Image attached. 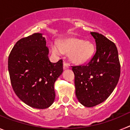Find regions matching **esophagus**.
<instances>
[{
  "label": "esophagus",
  "mask_w": 130,
  "mask_h": 130,
  "mask_svg": "<svg viewBox=\"0 0 130 130\" xmlns=\"http://www.w3.org/2000/svg\"><path fill=\"white\" fill-rule=\"evenodd\" d=\"M63 68H64V70H66V69L69 68L68 64L66 63V62H64V63H63Z\"/></svg>",
  "instance_id": "1"
}]
</instances>
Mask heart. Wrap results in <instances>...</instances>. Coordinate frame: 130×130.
<instances>
[{
    "label": "heart",
    "instance_id": "b5f03b06",
    "mask_svg": "<svg viewBox=\"0 0 130 130\" xmlns=\"http://www.w3.org/2000/svg\"><path fill=\"white\" fill-rule=\"evenodd\" d=\"M52 52L56 55L62 53H70V57L74 63L85 64L92 58L95 52L94 45L90 42L80 39H69L62 43L57 42L52 45Z\"/></svg>",
    "mask_w": 130,
    "mask_h": 130
}]
</instances>
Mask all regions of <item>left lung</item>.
<instances>
[{
    "label": "left lung",
    "instance_id": "8db88e82",
    "mask_svg": "<svg viewBox=\"0 0 130 130\" xmlns=\"http://www.w3.org/2000/svg\"><path fill=\"white\" fill-rule=\"evenodd\" d=\"M96 51L85 65L72 66L75 75V95L83 105L92 107L111 95L119 82L120 64L115 44L98 32H91Z\"/></svg>",
    "mask_w": 130,
    "mask_h": 130
}]
</instances>
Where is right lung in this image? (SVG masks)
<instances>
[{"label":"right lung","instance_id":"right-lung-1","mask_svg":"<svg viewBox=\"0 0 130 130\" xmlns=\"http://www.w3.org/2000/svg\"><path fill=\"white\" fill-rule=\"evenodd\" d=\"M41 33L19 40L8 57L11 86L21 100L36 109H46L55 98L54 84L63 72L62 60L50 62Z\"/></svg>","mask_w":130,"mask_h":130}]
</instances>
